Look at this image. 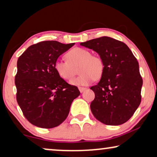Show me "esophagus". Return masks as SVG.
I'll return each mask as SVG.
<instances>
[{
	"label": "esophagus",
	"instance_id": "1",
	"mask_svg": "<svg viewBox=\"0 0 157 157\" xmlns=\"http://www.w3.org/2000/svg\"><path fill=\"white\" fill-rule=\"evenodd\" d=\"M78 89H79V91H80L81 93H83V91L86 90V88H85V87H81V86H80V87H78Z\"/></svg>",
	"mask_w": 157,
	"mask_h": 157
}]
</instances>
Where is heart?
Returning <instances> with one entry per match:
<instances>
[{
	"label": "heart",
	"mask_w": 157,
	"mask_h": 157,
	"mask_svg": "<svg viewBox=\"0 0 157 157\" xmlns=\"http://www.w3.org/2000/svg\"><path fill=\"white\" fill-rule=\"evenodd\" d=\"M66 60L56 61L55 70L64 80H71L76 74L78 67L80 75L73 79L71 83L76 86H86L94 79L101 77L104 71V61L100 57L92 56L89 50L82 48H74L66 54Z\"/></svg>",
	"instance_id": "heart-1"
}]
</instances>
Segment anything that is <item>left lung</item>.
<instances>
[{
  "instance_id": "1",
  "label": "left lung",
  "mask_w": 157,
  "mask_h": 157,
  "mask_svg": "<svg viewBox=\"0 0 157 157\" xmlns=\"http://www.w3.org/2000/svg\"><path fill=\"white\" fill-rule=\"evenodd\" d=\"M80 45L98 53L104 64L100 81L91 87L95 94L90 106L92 113L106 125L125 123L141 100L143 81L136 59L124 43L107 36Z\"/></svg>"
}]
</instances>
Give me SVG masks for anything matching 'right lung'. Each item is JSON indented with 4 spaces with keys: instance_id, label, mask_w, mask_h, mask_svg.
Listing matches in <instances>:
<instances>
[{
    "instance_id": "add662e5",
    "label": "right lung",
    "mask_w": 157,
    "mask_h": 157,
    "mask_svg": "<svg viewBox=\"0 0 157 157\" xmlns=\"http://www.w3.org/2000/svg\"><path fill=\"white\" fill-rule=\"evenodd\" d=\"M75 44L56 40L41 41L29 46L17 61L15 77L17 102L30 123L51 128L65 121L71 103L80 95L55 70V62Z\"/></svg>"
}]
</instances>
